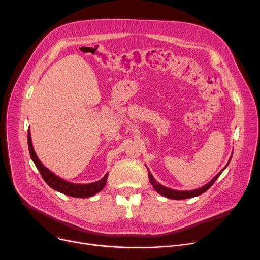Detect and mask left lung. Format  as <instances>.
Wrapping results in <instances>:
<instances>
[{
	"mask_svg": "<svg viewBox=\"0 0 260 260\" xmlns=\"http://www.w3.org/2000/svg\"><path fill=\"white\" fill-rule=\"evenodd\" d=\"M231 158H232V155H231ZM230 160H231V159H230ZM230 160H229V162L227 163V165L224 166L208 184H206L205 186H203V187H201V188H198V189L187 190V191H184V190H174V189H170V188L165 187V186L161 185L159 182L155 181V179L152 177L150 171H148L149 182H150V184L152 185V187H153V189L155 190V191H157L159 194H161V196L167 198V199H171V200H185V199L194 198V197H198V196H200V194L206 192L207 190H208V189L214 184V182L217 180V178L221 175V172H222L224 169H226V167L229 165Z\"/></svg>",
	"mask_w": 260,
	"mask_h": 260,
	"instance_id": "left-lung-1",
	"label": "left lung"
}]
</instances>
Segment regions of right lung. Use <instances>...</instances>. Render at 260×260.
<instances>
[{"mask_svg": "<svg viewBox=\"0 0 260 260\" xmlns=\"http://www.w3.org/2000/svg\"><path fill=\"white\" fill-rule=\"evenodd\" d=\"M28 147H29V152H30V157L32 161L36 164L37 168L39 169L40 174L42 175V178L44 181L52 188L56 190V191L63 193L69 197H73V198H90L98 193L99 191L103 189V187L106 186L107 180L109 172L106 174V176L103 177L101 180L90 183V184H75L62 180L58 176H56L53 172L50 171L38 158V155L34 151L32 141H31V134L30 129H28Z\"/></svg>", "mask_w": 260, "mask_h": 260, "instance_id": "obj_1", "label": "right lung"}]
</instances>
